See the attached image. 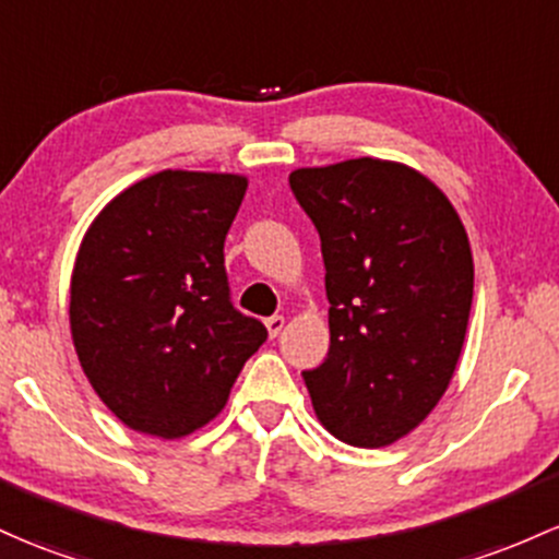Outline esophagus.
Wrapping results in <instances>:
<instances>
[{
  "mask_svg": "<svg viewBox=\"0 0 559 559\" xmlns=\"http://www.w3.org/2000/svg\"><path fill=\"white\" fill-rule=\"evenodd\" d=\"M265 326H267V334L270 336H278L281 331H284V326H286V318L284 316H270L267 321H265Z\"/></svg>",
  "mask_w": 559,
  "mask_h": 559,
  "instance_id": "obj_1",
  "label": "esophagus"
}]
</instances>
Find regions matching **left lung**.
I'll return each instance as SVG.
<instances>
[{
    "label": "left lung",
    "mask_w": 559,
    "mask_h": 559,
    "mask_svg": "<svg viewBox=\"0 0 559 559\" xmlns=\"http://www.w3.org/2000/svg\"><path fill=\"white\" fill-rule=\"evenodd\" d=\"M321 236L326 358L302 371L318 419L349 445L411 432L449 388L467 334L472 251L451 201L419 171L349 158L289 175Z\"/></svg>",
    "instance_id": "left-lung-1"
}]
</instances>
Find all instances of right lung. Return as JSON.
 <instances>
[{"instance_id": "obj_1", "label": "right lung", "mask_w": 559, "mask_h": 559, "mask_svg": "<svg viewBox=\"0 0 559 559\" xmlns=\"http://www.w3.org/2000/svg\"><path fill=\"white\" fill-rule=\"evenodd\" d=\"M247 177L167 169L95 217L71 278V334L100 401L138 432L180 438L214 419L267 340L233 308L225 236Z\"/></svg>"}]
</instances>
